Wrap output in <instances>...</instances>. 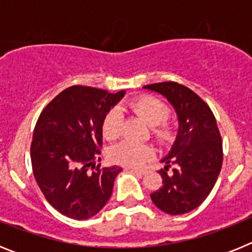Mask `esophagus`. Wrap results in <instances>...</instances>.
<instances>
[{
    "label": "esophagus",
    "instance_id": "obj_1",
    "mask_svg": "<svg viewBox=\"0 0 252 252\" xmlns=\"http://www.w3.org/2000/svg\"><path fill=\"white\" fill-rule=\"evenodd\" d=\"M130 170L133 171V173H136V174H140V175L145 174V173H146V169H135V168H131Z\"/></svg>",
    "mask_w": 252,
    "mask_h": 252
}]
</instances>
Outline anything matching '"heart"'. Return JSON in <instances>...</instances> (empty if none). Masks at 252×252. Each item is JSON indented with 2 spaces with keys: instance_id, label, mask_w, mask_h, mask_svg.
<instances>
[{
  "instance_id": "obj_1",
  "label": "heart",
  "mask_w": 252,
  "mask_h": 252,
  "mask_svg": "<svg viewBox=\"0 0 252 252\" xmlns=\"http://www.w3.org/2000/svg\"><path fill=\"white\" fill-rule=\"evenodd\" d=\"M130 108L150 126V133L160 145H165L174 139V127L168 121V104L155 95H141L130 102ZM103 136L107 140L119 139L121 135V115L119 110H111L103 120ZM154 154V149L146 144L124 141L110 150L113 162L130 168H140Z\"/></svg>"
}]
</instances>
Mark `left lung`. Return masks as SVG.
I'll list each match as a JSON object with an SVG mask.
<instances>
[{
  "instance_id": "obj_1",
  "label": "left lung",
  "mask_w": 252,
  "mask_h": 252,
  "mask_svg": "<svg viewBox=\"0 0 252 252\" xmlns=\"http://www.w3.org/2000/svg\"><path fill=\"white\" fill-rule=\"evenodd\" d=\"M144 88L166 97L179 120L177 140L161 160L165 162L159 171L162 187L151 193V201L169 215L188 213L208 197L221 171L223 151L216 117L208 104L183 84L161 82Z\"/></svg>"
}]
</instances>
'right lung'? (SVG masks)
I'll use <instances>...</instances> for the list:
<instances>
[{"label":"right lung","mask_w":252,"mask_h":252,"mask_svg":"<svg viewBox=\"0 0 252 252\" xmlns=\"http://www.w3.org/2000/svg\"><path fill=\"white\" fill-rule=\"evenodd\" d=\"M124 94L125 91L108 93L72 86L40 113L30 148L32 171L46 201L66 217H92L112 194L122 168H101L93 162L101 160L104 117Z\"/></svg>","instance_id":"1"}]
</instances>
